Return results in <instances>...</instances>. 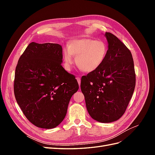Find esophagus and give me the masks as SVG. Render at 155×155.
<instances>
[{"mask_svg": "<svg viewBox=\"0 0 155 155\" xmlns=\"http://www.w3.org/2000/svg\"><path fill=\"white\" fill-rule=\"evenodd\" d=\"M76 79H77V81H78V82L79 85L80 86V78H79V77L78 76L77 78H76Z\"/></svg>", "mask_w": 155, "mask_h": 155, "instance_id": "esophagus-1", "label": "esophagus"}]
</instances>
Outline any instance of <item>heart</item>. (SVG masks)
<instances>
[{
  "instance_id": "b5f03b06",
  "label": "heart",
  "mask_w": 155,
  "mask_h": 155,
  "mask_svg": "<svg viewBox=\"0 0 155 155\" xmlns=\"http://www.w3.org/2000/svg\"><path fill=\"white\" fill-rule=\"evenodd\" d=\"M109 53V46L104 40L95 39H75L63 50V60L65 70H71L76 56V63L82 71L94 72L104 64Z\"/></svg>"
}]
</instances>
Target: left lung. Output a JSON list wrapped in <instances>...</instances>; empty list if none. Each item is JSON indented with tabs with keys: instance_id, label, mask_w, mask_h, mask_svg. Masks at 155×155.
Masks as SVG:
<instances>
[{
	"instance_id": "obj_1",
	"label": "left lung",
	"mask_w": 155,
	"mask_h": 155,
	"mask_svg": "<svg viewBox=\"0 0 155 155\" xmlns=\"http://www.w3.org/2000/svg\"><path fill=\"white\" fill-rule=\"evenodd\" d=\"M105 37L109 43L106 60L96 71L81 78V81L88 113L101 123L112 122L123 116L136 85L130 50L111 33L106 32Z\"/></svg>"
}]
</instances>
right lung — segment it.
Returning <instances> with one entry per match:
<instances>
[{
    "instance_id": "add662e5",
    "label": "right lung",
    "mask_w": 155,
    "mask_h": 155,
    "mask_svg": "<svg viewBox=\"0 0 155 155\" xmlns=\"http://www.w3.org/2000/svg\"><path fill=\"white\" fill-rule=\"evenodd\" d=\"M62 59L60 45L32 42L18 61L14 94L26 118L38 127L52 129L61 123L79 88L75 77L61 66Z\"/></svg>"
}]
</instances>
